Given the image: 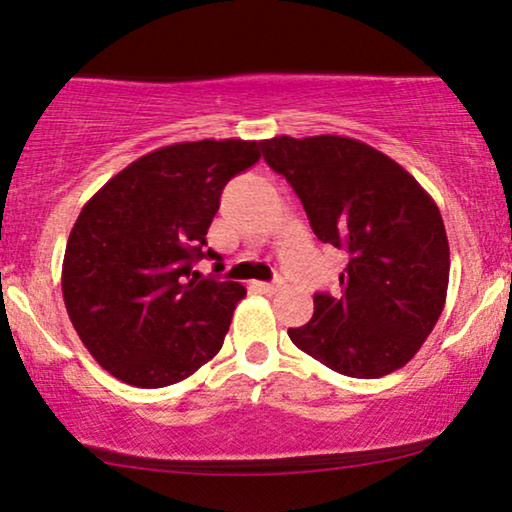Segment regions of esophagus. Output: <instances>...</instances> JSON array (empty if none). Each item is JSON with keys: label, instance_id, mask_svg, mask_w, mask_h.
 Listing matches in <instances>:
<instances>
[{"label": "esophagus", "instance_id": "34e87169", "mask_svg": "<svg viewBox=\"0 0 512 512\" xmlns=\"http://www.w3.org/2000/svg\"><path fill=\"white\" fill-rule=\"evenodd\" d=\"M257 288H260L264 295H276L278 290H281V283H257Z\"/></svg>", "mask_w": 512, "mask_h": 512}]
</instances>
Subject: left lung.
<instances>
[{"label":"left lung","mask_w":512,"mask_h":512,"mask_svg":"<svg viewBox=\"0 0 512 512\" xmlns=\"http://www.w3.org/2000/svg\"><path fill=\"white\" fill-rule=\"evenodd\" d=\"M321 243L347 252L340 293H316L312 321L288 328L309 357L349 378H380L416 357L442 314L449 241L430 193L390 155L319 134L262 141Z\"/></svg>","instance_id":"left-lung-1"}]
</instances>
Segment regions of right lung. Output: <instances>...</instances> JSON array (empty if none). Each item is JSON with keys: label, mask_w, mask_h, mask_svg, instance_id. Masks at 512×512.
<instances>
[{"label": "right lung", "mask_w": 512, "mask_h": 512, "mask_svg": "<svg viewBox=\"0 0 512 512\" xmlns=\"http://www.w3.org/2000/svg\"><path fill=\"white\" fill-rule=\"evenodd\" d=\"M257 141L203 139L141 155L87 200L63 257V302L89 354L134 387H167L224 345L241 283L203 278L226 181L260 160Z\"/></svg>", "instance_id": "add662e5"}]
</instances>
